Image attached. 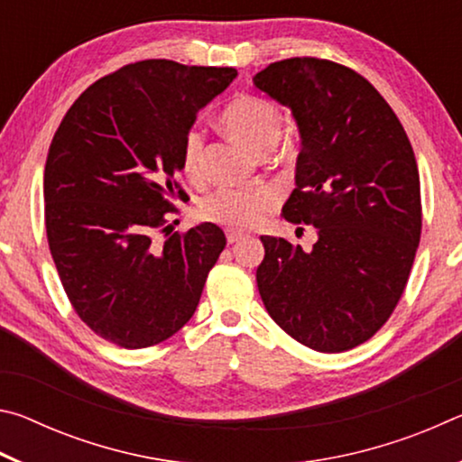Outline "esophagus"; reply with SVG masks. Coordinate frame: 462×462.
I'll use <instances>...</instances> for the list:
<instances>
[{"label": "esophagus", "instance_id": "34e87169", "mask_svg": "<svg viewBox=\"0 0 462 462\" xmlns=\"http://www.w3.org/2000/svg\"><path fill=\"white\" fill-rule=\"evenodd\" d=\"M246 234L245 232H238V230H228L226 232V240H228V245H234V242H238L245 238Z\"/></svg>", "mask_w": 462, "mask_h": 462}]
</instances>
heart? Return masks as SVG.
<instances>
[{
  "label": "heart",
  "mask_w": 462,
  "mask_h": 462,
  "mask_svg": "<svg viewBox=\"0 0 462 462\" xmlns=\"http://www.w3.org/2000/svg\"><path fill=\"white\" fill-rule=\"evenodd\" d=\"M222 126L248 146L250 151L267 154L281 138L283 120L277 106L259 96H238L220 114ZM181 165L189 179L203 175V134L199 128L187 130L183 138ZM279 203V193L269 185L220 187L201 203V216L209 222L246 230L259 224Z\"/></svg>",
  "instance_id": "heart-1"
}]
</instances>
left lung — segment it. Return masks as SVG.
<instances>
[{"label":"left lung","mask_w":462,"mask_h":462,"mask_svg":"<svg viewBox=\"0 0 462 462\" xmlns=\"http://www.w3.org/2000/svg\"><path fill=\"white\" fill-rule=\"evenodd\" d=\"M253 83L291 107L300 126L283 217L318 230L311 250L261 236L259 293L291 338L344 353L381 330L408 285L421 234L413 148L381 93L338 62L277 60Z\"/></svg>","instance_id":"obj_1"}]
</instances>
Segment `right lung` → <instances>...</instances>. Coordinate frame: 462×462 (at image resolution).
Here are the masks:
<instances>
[{"mask_svg": "<svg viewBox=\"0 0 462 462\" xmlns=\"http://www.w3.org/2000/svg\"><path fill=\"white\" fill-rule=\"evenodd\" d=\"M236 75L132 62L89 85L54 132L44 167L51 254L77 316L116 346H154L181 330L226 246L209 222L173 232L171 198H185L187 130Z\"/></svg>", "mask_w": 462, "mask_h": 462, "instance_id": "obj_1", "label": "right lung"}]
</instances>
